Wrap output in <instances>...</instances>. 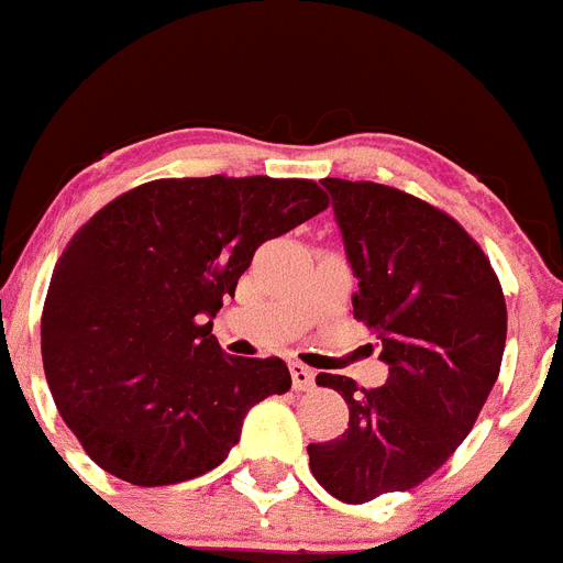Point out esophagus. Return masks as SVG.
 I'll return each instance as SVG.
<instances>
[{
    "label": "esophagus",
    "instance_id": "esophagus-1",
    "mask_svg": "<svg viewBox=\"0 0 563 563\" xmlns=\"http://www.w3.org/2000/svg\"><path fill=\"white\" fill-rule=\"evenodd\" d=\"M291 389L295 391H309L314 386V372L303 363H291Z\"/></svg>",
    "mask_w": 563,
    "mask_h": 563
}]
</instances>
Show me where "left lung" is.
I'll return each instance as SVG.
<instances>
[{
	"label": "left lung",
	"instance_id": "left-lung-1",
	"mask_svg": "<svg viewBox=\"0 0 563 563\" xmlns=\"http://www.w3.org/2000/svg\"><path fill=\"white\" fill-rule=\"evenodd\" d=\"M357 277L354 318L375 329L389 377L340 391L349 429L309 443L311 475L343 504L404 493L450 461L498 380L507 303L481 245L450 214L398 188L323 179Z\"/></svg>",
	"mask_w": 563,
	"mask_h": 563
}]
</instances>
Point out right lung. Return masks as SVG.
Returning a JSON list of instances; mask_svg holds the SVG:
<instances>
[{
    "label": "right lung",
    "instance_id": "1",
    "mask_svg": "<svg viewBox=\"0 0 563 563\" xmlns=\"http://www.w3.org/2000/svg\"><path fill=\"white\" fill-rule=\"evenodd\" d=\"M329 206L311 179H154L74 234L42 311V363L82 450L136 486L220 466L243 418L291 389L280 357H231L211 318L266 240Z\"/></svg>",
    "mask_w": 563,
    "mask_h": 563
}]
</instances>
